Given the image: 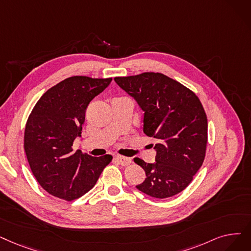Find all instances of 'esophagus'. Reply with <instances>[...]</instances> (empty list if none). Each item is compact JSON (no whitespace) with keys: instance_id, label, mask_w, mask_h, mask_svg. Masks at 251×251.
<instances>
[{"instance_id":"1","label":"esophagus","mask_w":251,"mask_h":251,"mask_svg":"<svg viewBox=\"0 0 251 251\" xmlns=\"http://www.w3.org/2000/svg\"><path fill=\"white\" fill-rule=\"evenodd\" d=\"M116 160L119 162V164H121L122 166H127L131 163V159L128 157H123V156H117Z\"/></svg>"}]
</instances>
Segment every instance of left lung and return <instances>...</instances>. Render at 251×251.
<instances>
[{
  "label": "left lung",
  "instance_id": "1",
  "mask_svg": "<svg viewBox=\"0 0 251 251\" xmlns=\"http://www.w3.org/2000/svg\"><path fill=\"white\" fill-rule=\"evenodd\" d=\"M114 80L145 112L144 132L157 140L155 163L134 158L147 176L136 188L158 199L180 193L191 183L205 158L208 124L198 96L160 73Z\"/></svg>",
  "mask_w": 251,
  "mask_h": 251
}]
</instances>
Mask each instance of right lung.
<instances>
[{
  "label": "right lung",
  "instance_id": "obj_1",
  "mask_svg": "<svg viewBox=\"0 0 251 251\" xmlns=\"http://www.w3.org/2000/svg\"><path fill=\"white\" fill-rule=\"evenodd\" d=\"M111 82L112 78L74 75L51 87L32 108L25 151L37 181L52 196L67 201L82 197L112 161L111 155L92 157L72 149L81 136L87 106Z\"/></svg>",
  "mask_w": 251,
  "mask_h": 251
}]
</instances>
